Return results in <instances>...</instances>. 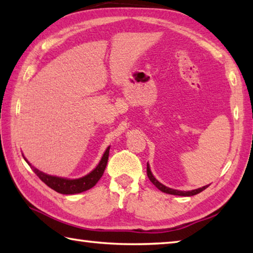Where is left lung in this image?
Returning a JSON list of instances; mask_svg holds the SVG:
<instances>
[{"mask_svg":"<svg viewBox=\"0 0 253 253\" xmlns=\"http://www.w3.org/2000/svg\"><path fill=\"white\" fill-rule=\"evenodd\" d=\"M147 176L149 178V181H151L154 185H155L158 190L164 192V193L166 194H172V195H178V196H193V195H196L201 193V192L204 191L205 188L210 186L209 185H205V186H202L200 188H196V190H191V191H178V190H174V188H170V187H168L165 186L164 184H162L161 182H158L157 179L155 178V176H154L152 170H151V166H149V164L147 163Z\"/></svg>","mask_w":253,"mask_h":253,"instance_id":"obj_1","label":"left lung"}]
</instances>
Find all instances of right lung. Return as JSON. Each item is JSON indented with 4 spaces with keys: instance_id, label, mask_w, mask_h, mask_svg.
I'll return each instance as SVG.
<instances>
[{
    "instance_id": "obj_1",
    "label": "right lung",
    "mask_w": 253,
    "mask_h": 253,
    "mask_svg": "<svg viewBox=\"0 0 253 253\" xmlns=\"http://www.w3.org/2000/svg\"><path fill=\"white\" fill-rule=\"evenodd\" d=\"M109 149L110 146L106 148L104 155L101 156V160L98 163V165L93 169L90 173L84 175L83 177L79 178H67V177H59L54 176V175H49L42 170L38 169L37 168L30 163L24 156V161L30 165V168L32 169L34 173L37 174V176L39 177L42 182L45 183L49 187L52 188L55 192L61 194H78L81 192L90 190L99 181L102 174L105 172V169L107 166V162H108L109 156ZM23 155V154H22Z\"/></svg>"
}]
</instances>
